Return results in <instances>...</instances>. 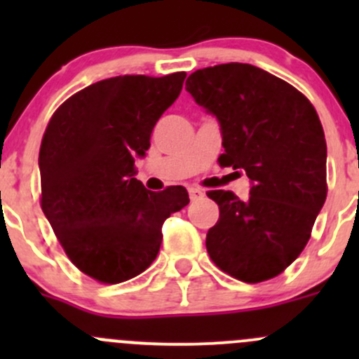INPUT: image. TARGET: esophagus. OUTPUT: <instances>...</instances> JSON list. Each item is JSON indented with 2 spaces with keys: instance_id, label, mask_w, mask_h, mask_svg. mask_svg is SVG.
Wrapping results in <instances>:
<instances>
[{
  "instance_id": "34e87169",
  "label": "esophagus",
  "mask_w": 359,
  "mask_h": 359,
  "mask_svg": "<svg viewBox=\"0 0 359 359\" xmlns=\"http://www.w3.org/2000/svg\"><path fill=\"white\" fill-rule=\"evenodd\" d=\"M205 196V193H203V189L200 187H189V198L191 200H200V198Z\"/></svg>"
}]
</instances>
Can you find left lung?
I'll use <instances>...</instances> for the list:
<instances>
[{"label":"left lung","instance_id":"left-lung-1","mask_svg":"<svg viewBox=\"0 0 359 359\" xmlns=\"http://www.w3.org/2000/svg\"><path fill=\"white\" fill-rule=\"evenodd\" d=\"M186 90L220 125L219 163L243 170L250 196L208 191L220 215L206 234L210 259L245 283L283 273L311 238L327 200V142L313 104L250 64L198 69Z\"/></svg>","mask_w":359,"mask_h":359}]
</instances>
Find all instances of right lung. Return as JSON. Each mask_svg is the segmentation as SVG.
<instances>
[{
  "mask_svg": "<svg viewBox=\"0 0 359 359\" xmlns=\"http://www.w3.org/2000/svg\"><path fill=\"white\" fill-rule=\"evenodd\" d=\"M186 72L116 76L86 86L53 112L39 149L41 208L64 252L100 283H121L153 264L163 222L189 203L186 187L151 193L135 179L161 114Z\"/></svg>",
  "mask_w": 359,
  "mask_h": 359,
  "instance_id": "obj_1",
  "label": "right lung"
}]
</instances>
